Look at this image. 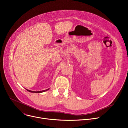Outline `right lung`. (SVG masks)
I'll return each mask as SVG.
<instances>
[{"mask_svg":"<svg viewBox=\"0 0 128 128\" xmlns=\"http://www.w3.org/2000/svg\"><path fill=\"white\" fill-rule=\"evenodd\" d=\"M27 90V89H26ZM48 90H41V91H38V92H34V91H32V90H27L28 91H29V92H36V93H40V92H45L47 90H48Z\"/></svg>","mask_w":128,"mask_h":128,"instance_id":"add662e5","label":"right lung"}]
</instances>
